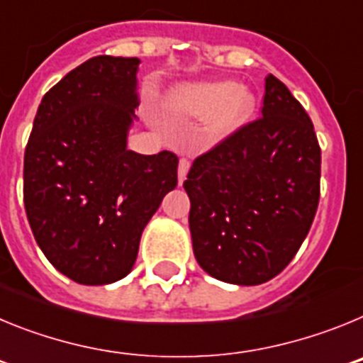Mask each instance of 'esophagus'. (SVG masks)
Here are the masks:
<instances>
[{
    "label": "esophagus",
    "instance_id": "obj_1",
    "mask_svg": "<svg viewBox=\"0 0 363 363\" xmlns=\"http://www.w3.org/2000/svg\"><path fill=\"white\" fill-rule=\"evenodd\" d=\"M189 167H191V162H189L187 158L179 160V165H178V182L179 184H184L185 178H187Z\"/></svg>",
    "mask_w": 363,
    "mask_h": 363
}]
</instances>
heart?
Returning a JSON list of instances; mask_svg holds the SVG:
<instances>
[{
	"instance_id": "obj_1",
	"label": "heart",
	"mask_w": 363,
	"mask_h": 363,
	"mask_svg": "<svg viewBox=\"0 0 363 363\" xmlns=\"http://www.w3.org/2000/svg\"><path fill=\"white\" fill-rule=\"evenodd\" d=\"M163 105L178 116H207L205 134L211 140H220L249 120L256 98L233 79H209L176 86L165 96Z\"/></svg>"
}]
</instances>
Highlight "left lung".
Returning a JSON list of instances; mask_svg holds the SVG:
<instances>
[{
	"mask_svg": "<svg viewBox=\"0 0 363 363\" xmlns=\"http://www.w3.org/2000/svg\"><path fill=\"white\" fill-rule=\"evenodd\" d=\"M320 163L306 108L269 74L262 118L194 160L184 182L200 267L234 285H259L280 274L316 214Z\"/></svg>",
	"mask_w": 363,
	"mask_h": 363,
	"instance_id": "obj_1",
	"label": "left lung"
}]
</instances>
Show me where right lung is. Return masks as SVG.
<instances>
[{
  "instance_id": "add662e5",
  "label": "right lung",
  "mask_w": 363,
  "mask_h": 363,
  "mask_svg": "<svg viewBox=\"0 0 363 363\" xmlns=\"http://www.w3.org/2000/svg\"><path fill=\"white\" fill-rule=\"evenodd\" d=\"M138 57L96 56L70 70L38 107L25 149L23 200L50 264L83 285L125 278L178 158L127 149L140 105Z\"/></svg>"
}]
</instances>
